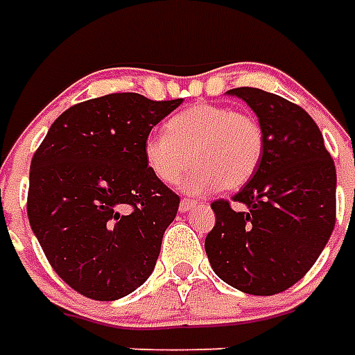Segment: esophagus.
I'll use <instances>...</instances> for the list:
<instances>
[{"label": "esophagus", "instance_id": "1", "mask_svg": "<svg viewBox=\"0 0 355 355\" xmlns=\"http://www.w3.org/2000/svg\"><path fill=\"white\" fill-rule=\"evenodd\" d=\"M193 207H198V203L193 200H182L180 201V205H178L180 213H188V211H192Z\"/></svg>", "mask_w": 355, "mask_h": 355}]
</instances>
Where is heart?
Returning a JSON list of instances; mask_svg holds the SVG:
<instances>
[{
  "mask_svg": "<svg viewBox=\"0 0 355 355\" xmlns=\"http://www.w3.org/2000/svg\"><path fill=\"white\" fill-rule=\"evenodd\" d=\"M264 132L251 114L220 104H193L178 112L165 125V135H152L144 142V162L163 184L198 165L184 182L188 193H207L223 186H245L261 165Z\"/></svg>",
  "mask_w": 355,
  "mask_h": 355,
  "instance_id": "1",
  "label": "heart"
}]
</instances>
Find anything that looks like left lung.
Wrapping results in <instances>:
<instances>
[{"label":"left lung","mask_w":355,"mask_h":355,"mask_svg":"<svg viewBox=\"0 0 355 355\" xmlns=\"http://www.w3.org/2000/svg\"><path fill=\"white\" fill-rule=\"evenodd\" d=\"M249 104L264 132V154L230 201L211 203L216 223L205 238L215 274L249 295L289 289L327 245L336 216V169L308 112L262 89H230Z\"/></svg>","instance_id":"obj_1"}]
</instances>
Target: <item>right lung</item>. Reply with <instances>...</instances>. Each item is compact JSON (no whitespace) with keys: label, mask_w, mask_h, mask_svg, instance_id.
Instances as JSON below:
<instances>
[{"label":"right lung","mask_w":355,"mask_h":355,"mask_svg":"<svg viewBox=\"0 0 355 355\" xmlns=\"http://www.w3.org/2000/svg\"><path fill=\"white\" fill-rule=\"evenodd\" d=\"M182 104L112 93L55 119L30 165L28 220L62 282L117 300L146 282L180 198L144 162L152 127Z\"/></svg>","instance_id":"add662e5"}]
</instances>
